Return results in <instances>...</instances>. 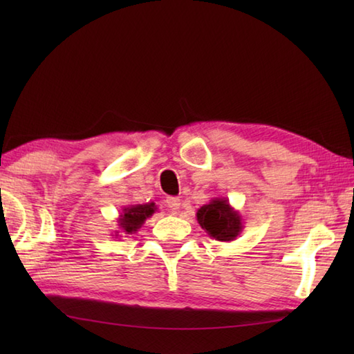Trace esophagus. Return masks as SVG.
<instances>
[{"mask_svg":"<svg viewBox=\"0 0 354 354\" xmlns=\"http://www.w3.org/2000/svg\"><path fill=\"white\" fill-rule=\"evenodd\" d=\"M165 205L170 209V213H176L179 207H181V199L179 198H167L165 199Z\"/></svg>","mask_w":354,"mask_h":354,"instance_id":"obj_1","label":"esophagus"}]
</instances>
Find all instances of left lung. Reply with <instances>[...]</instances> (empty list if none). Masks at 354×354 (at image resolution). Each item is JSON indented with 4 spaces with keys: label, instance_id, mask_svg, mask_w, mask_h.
I'll use <instances>...</instances> for the list:
<instances>
[{
    "label": "left lung",
    "instance_id": "8db88e82",
    "mask_svg": "<svg viewBox=\"0 0 354 354\" xmlns=\"http://www.w3.org/2000/svg\"><path fill=\"white\" fill-rule=\"evenodd\" d=\"M196 217L202 230L219 242H232L243 231L242 216L225 198H213L198 209Z\"/></svg>",
    "mask_w": 354,
    "mask_h": 354
}]
</instances>
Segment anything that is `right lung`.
<instances>
[{
  "mask_svg": "<svg viewBox=\"0 0 354 354\" xmlns=\"http://www.w3.org/2000/svg\"><path fill=\"white\" fill-rule=\"evenodd\" d=\"M156 205L153 202H147V204H133L123 208V213L118 216L117 223L118 230L115 231V237L122 232V234H135L150 216H153L156 212Z\"/></svg>",
  "mask_w": 354,
  "mask_h": 354,
  "instance_id": "obj_1",
  "label": "right lung"
}]
</instances>
